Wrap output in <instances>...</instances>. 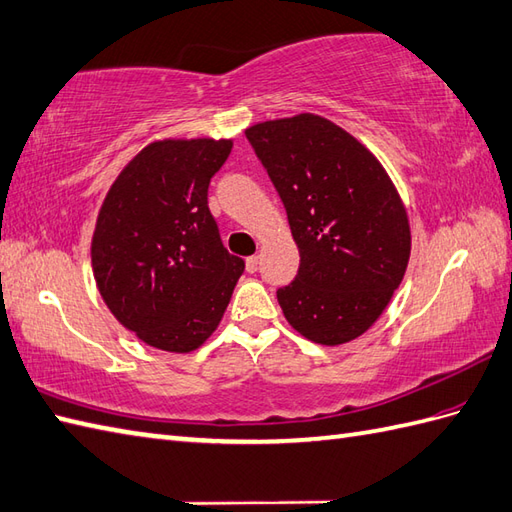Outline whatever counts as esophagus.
<instances>
[{
	"mask_svg": "<svg viewBox=\"0 0 512 512\" xmlns=\"http://www.w3.org/2000/svg\"><path fill=\"white\" fill-rule=\"evenodd\" d=\"M245 267H247L249 274H254V271L258 269V256H249V258L245 260Z\"/></svg>",
	"mask_w": 512,
	"mask_h": 512,
	"instance_id": "obj_1",
	"label": "esophagus"
}]
</instances>
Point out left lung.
I'll use <instances>...</instances> for the list:
<instances>
[{
    "mask_svg": "<svg viewBox=\"0 0 512 512\" xmlns=\"http://www.w3.org/2000/svg\"><path fill=\"white\" fill-rule=\"evenodd\" d=\"M245 135L300 252L298 276L278 289L282 313L315 344L352 342L379 320L410 260L399 190L368 146L315 113L256 122Z\"/></svg>",
    "mask_w": 512,
    "mask_h": 512,
    "instance_id": "obj_1",
    "label": "left lung"
}]
</instances>
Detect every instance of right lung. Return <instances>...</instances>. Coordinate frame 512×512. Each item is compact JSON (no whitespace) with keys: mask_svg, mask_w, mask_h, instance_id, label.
Here are the masks:
<instances>
[{"mask_svg":"<svg viewBox=\"0 0 512 512\" xmlns=\"http://www.w3.org/2000/svg\"><path fill=\"white\" fill-rule=\"evenodd\" d=\"M232 140L166 138L120 170L92 236L96 287L144 344L192 352L217 331L243 258L221 243L208 208L212 175Z\"/></svg>","mask_w":512,"mask_h":512,"instance_id":"right-lung-1","label":"right lung"}]
</instances>
